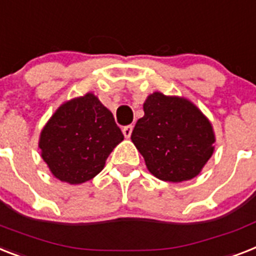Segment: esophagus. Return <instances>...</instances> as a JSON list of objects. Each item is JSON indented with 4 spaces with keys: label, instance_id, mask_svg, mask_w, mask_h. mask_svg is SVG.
Listing matches in <instances>:
<instances>
[{
    "label": "esophagus",
    "instance_id": "1",
    "mask_svg": "<svg viewBox=\"0 0 256 256\" xmlns=\"http://www.w3.org/2000/svg\"><path fill=\"white\" fill-rule=\"evenodd\" d=\"M122 132H124V138H130V136H132V124H128V126H124V128H122Z\"/></svg>",
    "mask_w": 256,
    "mask_h": 256
}]
</instances>
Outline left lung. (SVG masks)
Instances as JSON below:
<instances>
[{
	"label": "left lung",
	"instance_id": "obj_1",
	"mask_svg": "<svg viewBox=\"0 0 256 256\" xmlns=\"http://www.w3.org/2000/svg\"><path fill=\"white\" fill-rule=\"evenodd\" d=\"M132 140L146 167L163 182L196 178L214 152L212 122L188 98L154 92L143 104Z\"/></svg>",
	"mask_w": 256,
	"mask_h": 256
}]
</instances>
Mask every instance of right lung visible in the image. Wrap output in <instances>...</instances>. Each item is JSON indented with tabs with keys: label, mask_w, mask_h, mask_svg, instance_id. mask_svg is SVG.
<instances>
[{
	"label": "right lung",
	"mask_w": 256,
	"mask_h": 256,
	"mask_svg": "<svg viewBox=\"0 0 256 256\" xmlns=\"http://www.w3.org/2000/svg\"><path fill=\"white\" fill-rule=\"evenodd\" d=\"M122 140L112 112L97 96L86 93L56 109L40 132L39 148L51 174L76 186L98 175Z\"/></svg>",
	"instance_id": "obj_1"
}]
</instances>
